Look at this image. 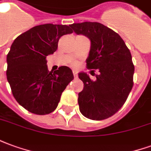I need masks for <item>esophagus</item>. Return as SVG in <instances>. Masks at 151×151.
Segmentation results:
<instances>
[{
    "mask_svg": "<svg viewBox=\"0 0 151 151\" xmlns=\"http://www.w3.org/2000/svg\"><path fill=\"white\" fill-rule=\"evenodd\" d=\"M73 77H74V78H78V73L76 70H73Z\"/></svg>",
    "mask_w": 151,
    "mask_h": 151,
    "instance_id": "1",
    "label": "esophagus"
}]
</instances>
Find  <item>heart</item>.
I'll use <instances>...</instances> for the list:
<instances>
[{
	"instance_id": "b5f03b06",
	"label": "heart",
	"mask_w": 151,
	"mask_h": 151,
	"mask_svg": "<svg viewBox=\"0 0 151 151\" xmlns=\"http://www.w3.org/2000/svg\"><path fill=\"white\" fill-rule=\"evenodd\" d=\"M73 65H76V63H73Z\"/></svg>"
}]
</instances>
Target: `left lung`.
I'll return each mask as SVG.
<instances>
[{"label": "left lung", "mask_w": 151, "mask_h": 151, "mask_svg": "<svg viewBox=\"0 0 151 151\" xmlns=\"http://www.w3.org/2000/svg\"><path fill=\"white\" fill-rule=\"evenodd\" d=\"M69 27L91 40L86 67L99 72L95 81L86 73H78L84 83L78 94L79 110L91 120L107 119L120 110L133 88L134 65L129 49L116 32L99 22Z\"/></svg>", "instance_id": "left-lung-1"}]
</instances>
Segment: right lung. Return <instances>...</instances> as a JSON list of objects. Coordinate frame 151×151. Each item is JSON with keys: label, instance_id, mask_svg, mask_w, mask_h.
I'll use <instances>...</instances> for the list:
<instances>
[{"label": "right lung", "instance_id": "add662e5", "mask_svg": "<svg viewBox=\"0 0 151 151\" xmlns=\"http://www.w3.org/2000/svg\"><path fill=\"white\" fill-rule=\"evenodd\" d=\"M71 33L70 27L66 25H39L12 43L7 55V80L15 99L31 113L52 112L62 92L73 79L69 67L49 71L46 60L57 49L60 38Z\"/></svg>", "mask_w": 151, "mask_h": 151}]
</instances>
